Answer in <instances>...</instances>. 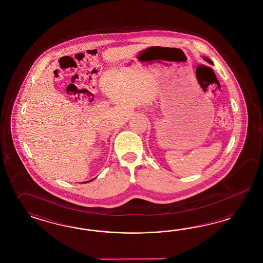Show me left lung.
Returning <instances> with one entry per match:
<instances>
[{
    "mask_svg": "<svg viewBox=\"0 0 263 263\" xmlns=\"http://www.w3.org/2000/svg\"><path fill=\"white\" fill-rule=\"evenodd\" d=\"M203 60H204V61H206L208 64H213V62H212V61H211L210 59H208V58H206V57H204V58H203Z\"/></svg>",
    "mask_w": 263,
    "mask_h": 263,
    "instance_id": "left-lung-1",
    "label": "left lung"
}]
</instances>
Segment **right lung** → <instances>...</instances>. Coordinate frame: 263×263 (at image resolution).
Returning <instances> with one entry per match:
<instances>
[{
    "instance_id": "1",
    "label": "right lung",
    "mask_w": 263,
    "mask_h": 263,
    "mask_svg": "<svg viewBox=\"0 0 263 263\" xmlns=\"http://www.w3.org/2000/svg\"><path fill=\"white\" fill-rule=\"evenodd\" d=\"M95 179V178H93ZM93 179H90V180H88V181H85V182H82V183H88V182H90V181H92Z\"/></svg>"
}]
</instances>
